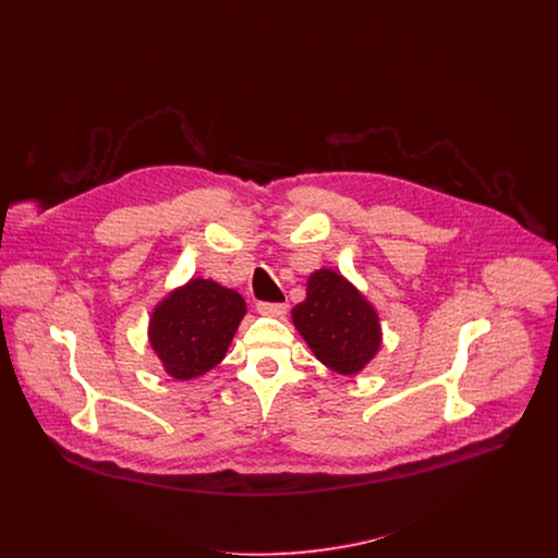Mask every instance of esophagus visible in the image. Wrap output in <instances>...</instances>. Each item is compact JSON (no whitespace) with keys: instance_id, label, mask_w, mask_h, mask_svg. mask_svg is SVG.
Returning a JSON list of instances; mask_svg holds the SVG:
<instances>
[{"instance_id":"obj_1","label":"esophagus","mask_w":558,"mask_h":558,"mask_svg":"<svg viewBox=\"0 0 558 558\" xmlns=\"http://www.w3.org/2000/svg\"><path fill=\"white\" fill-rule=\"evenodd\" d=\"M257 314L270 316V318H283L288 314L286 303H257Z\"/></svg>"}]
</instances>
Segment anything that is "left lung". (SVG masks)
I'll return each mask as SVG.
<instances>
[{
    "label": "left lung",
    "instance_id": "1",
    "mask_svg": "<svg viewBox=\"0 0 558 558\" xmlns=\"http://www.w3.org/2000/svg\"><path fill=\"white\" fill-rule=\"evenodd\" d=\"M292 319L319 363L337 374H359L380 348L376 310L339 272L322 268L307 281V299Z\"/></svg>",
    "mask_w": 558,
    "mask_h": 558
}]
</instances>
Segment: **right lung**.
<instances>
[{
  "label": "right lung",
  "mask_w": 558,
  "mask_h": 558,
  "mask_svg": "<svg viewBox=\"0 0 558 558\" xmlns=\"http://www.w3.org/2000/svg\"><path fill=\"white\" fill-rule=\"evenodd\" d=\"M244 314L239 292L191 279L155 310L148 328L153 350L171 378H197L223 361Z\"/></svg>",
  "instance_id": "add662e5"
}]
</instances>
